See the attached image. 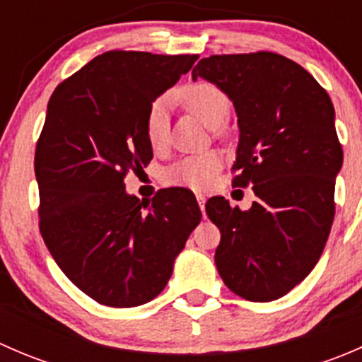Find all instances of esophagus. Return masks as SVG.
I'll return each mask as SVG.
<instances>
[{"label": "esophagus", "instance_id": "esophagus-1", "mask_svg": "<svg viewBox=\"0 0 362 362\" xmlns=\"http://www.w3.org/2000/svg\"><path fill=\"white\" fill-rule=\"evenodd\" d=\"M196 199H198V203H199V208H202V210H204V194H202V192H196Z\"/></svg>", "mask_w": 362, "mask_h": 362}]
</instances>
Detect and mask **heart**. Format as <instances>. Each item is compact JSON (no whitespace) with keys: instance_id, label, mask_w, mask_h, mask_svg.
I'll use <instances>...</instances> for the list:
<instances>
[{"instance_id":"b5f03b06","label":"heart","mask_w":362,"mask_h":362,"mask_svg":"<svg viewBox=\"0 0 362 362\" xmlns=\"http://www.w3.org/2000/svg\"><path fill=\"white\" fill-rule=\"evenodd\" d=\"M177 100L192 115L198 117L208 127L221 126L231 110V100L228 94L214 82L199 80L182 87L177 93ZM168 103L166 98H159L151 105L145 119V133L152 148L159 151L168 141ZM222 158L217 152H204L199 156H189L175 163L166 171V180L175 185L191 189H204L214 182L221 170Z\"/></svg>"}]
</instances>
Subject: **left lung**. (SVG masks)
<instances>
[{"mask_svg":"<svg viewBox=\"0 0 362 362\" xmlns=\"http://www.w3.org/2000/svg\"><path fill=\"white\" fill-rule=\"evenodd\" d=\"M198 76L235 105L233 185H252L257 196L249 210L208 199L206 215L221 229L215 264L240 298L273 301L315 268L333 226L343 163L333 103L305 68L275 52L204 57L192 69Z\"/></svg>","mask_w":362,"mask_h":362,"instance_id":"left-lung-1","label":"left lung"}]
</instances>
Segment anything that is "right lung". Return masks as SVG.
Listing matches in <instances>:
<instances>
[{
  "label": "right lung",
  "instance_id": "obj_1",
  "mask_svg": "<svg viewBox=\"0 0 362 362\" xmlns=\"http://www.w3.org/2000/svg\"><path fill=\"white\" fill-rule=\"evenodd\" d=\"M196 59L110 50L63 80L47 105L35 152L40 233L64 275L101 305L154 299L202 221L184 189L145 203L124 185L152 159L148 108Z\"/></svg>",
  "mask_w": 362,
  "mask_h": 362
}]
</instances>
